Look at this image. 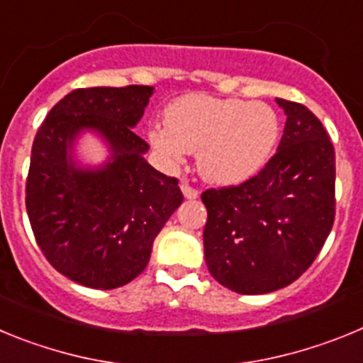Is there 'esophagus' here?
Wrapping results in <instances>:
<instances>
[{
  "label": "esophagus",
  "instance_id": "esophagus-1",
  "mask_svg": "<svg viewBox=\"0 0 363 363\" xmlns=\"http://www.w3.org/2000/svg\"><path fill=\"white\" fill-rule=\"evenodd\" d=\"M182 192H184V196L187 198V200H196L198 198V191L194 187H191V185L187 184V182H182Z\"/></svg>",
  "mask_w": 363,
  "mask_h": 363
}]
</instances>
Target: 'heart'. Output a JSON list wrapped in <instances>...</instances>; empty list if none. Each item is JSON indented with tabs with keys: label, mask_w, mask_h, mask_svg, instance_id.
I'll return each mask as SVG.
<instances>
[{
	"label": "heart",
	"mask_w": 363,
	"mask_h": 363,
	"mask_svg": "<svg viewBox=\"0 0 363 363\" xmlns=\"http://www.w3.org/2000/svg\"><path fill=\"white\" fill-rule=\"evenodd\" d=\"M280 118L262 101L187 94L165 111V125L149 142L169 165L198 152V171L209 184L236 185L258 174L280 140Z\"/></svg>",
	"instance_id": "obj_1"
}]
</instances>
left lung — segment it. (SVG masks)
<instances>
[{"label": "left lung", "instance_id": "left-lung-1", "mask_svg": "<svg viewBox=\"0 0 363 363\" xmlns=\"http://www.w3.org/2000/svg\"><path fill=\"white\" fill-rule=\"evenodd\" d=\"M284 136L256 176L201 194L205 264L223 287L265 294L303 274L335 221V147L301 104L277 98Z\"/></svg>", "mask_w": 363, "mask_h": 363}]
</instances>
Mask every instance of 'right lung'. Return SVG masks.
Segmentation results:
<instances>
[{"mask_svg":"<svg viewBox=\"0 0 363 363\" xmlns=\"http://www.w3.org/2000/svg\"><path fill=\"white\" fill-rule=\"evenodd\" d=\"M154 86L76 89L47 114L32 143L27 213L45 258L57 272L92 289H116L147 267L154 238L184 201L178 179L147 163L134 134ZM98 132L111 156L79 167L72 145Z\"/></svg>","mask_w":363,"mask_h":363,"instance_id":"1","label":"right lung"}]
</instances>
